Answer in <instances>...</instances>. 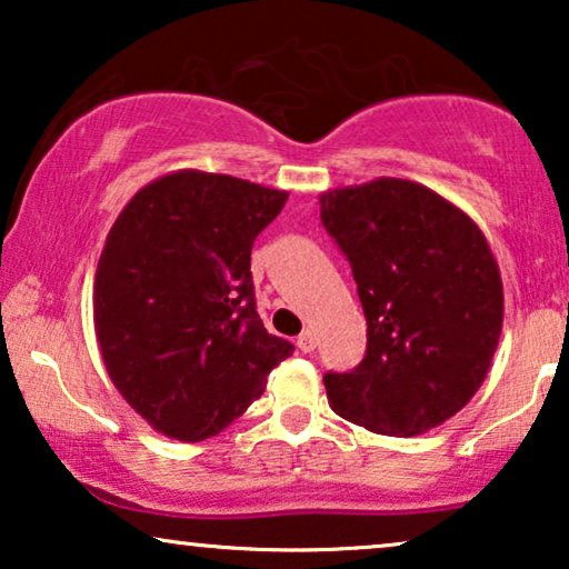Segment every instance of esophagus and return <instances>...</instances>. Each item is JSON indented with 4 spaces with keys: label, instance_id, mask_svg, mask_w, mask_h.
<instances>
[{
    "label": "esophagus",
    "instance_id": "esophagus-1",
    "mask_svg": "<svg viewBox=\"0 0 569 569\" xmlns=\"http://www.w3.org/2000/svg\"><path fill=\"white\" fill-rule=\"evenodd\" d=\"M298 349H300V352H313V349H316V333L310 329L302 331L298 337Z\"/></svg>",
    "mask_w": 569,
    "mask_h": 569
}]
</instances>
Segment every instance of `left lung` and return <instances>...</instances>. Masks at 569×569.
Segmentation results:
<instances>
[{"label":"left lung","mask_w":569,"mask_h":569,"mask_svg":"<svg viewBox=\"0 0 569 569\" xmlns=\"http://www.w3.org/2000/svg\"><path fill=\"white\" fill-rule=\"evenodd\" d=\"M318 201L368 318L365 360L323 376L331 409L393 438L430 432L473 399L500 345L492 248L461 207L407 178L341 186Z\"/></svg>","instance_id":"1"}]
</instances>
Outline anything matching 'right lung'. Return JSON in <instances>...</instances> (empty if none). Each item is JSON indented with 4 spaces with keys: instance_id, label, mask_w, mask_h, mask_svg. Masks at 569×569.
Here are the masks:
<instances>
[{
    "instance_id": "obj_1",
    "label": "right lung",
    "mask_w": 569,
    "mask_h": 569,
    "mask_svg": "<svg viewBox=\"0 0 569 569\" xmlns=\"http://www.w3.org/2000/svg\"><path fill=\"white\" fill-rule=\"evenodd\" d=\"M290 193L183 168L142 186L108 230L92 284L106 372L170 440L220 435L292 355L256 313L251 248Z\"/></svg>"
}]
</instances>
